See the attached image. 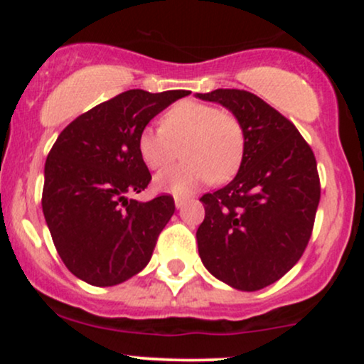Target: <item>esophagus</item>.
<instances>
[{
  "label": "esophagus",
  "mask_w": 364,
  "mask_h": 364,
  "mask_svg": "<svg viewBox=\"0 0 364 364\" xmlns=\"http://www.w3.org/2000/svg\"><path fill=\"white\" fill-rule=\"evenodd\" d=\"M174 205H176V208H183V205H185V200L176 198V200H174Z\"/></svg>",
  "instance_id": "1"
}]
</instances>
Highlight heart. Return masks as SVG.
<instances>
[{"instance_id":"obj_1","label":"heart","mask_w":364,"mask_h":364,"mask_svg":"<svg viewBox=\"0 0 364 364\" xmlns=\"http://www.w3.org/2000/svg\"><path fill=\"white\" fill-rule=\"evenodd\" d=\"M136 149L150 169L166 168L181 149L186 161L159 173L154 183L159 191L186 196L212 178L224 183L235 176L243 162L245 133L231 112L181 101L162 116L161 128L141 129Z\"/></svg>"}]
</instances>
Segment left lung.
<instances>
[{"label": "left lung", "mask_w": 364, "mask_h": 364, "mask_svg": "<svg viewBox=\"0 0 364 364\" xmlns=\"http://www.w3.org/2000/svg\"><path fill=\"white\" fill-rule=\"evenodd\" d=\"M195 97L231 111L245 133L235 179L200 198V260L235 289H263L289 272L310 241L320 202L315 156L294 124L255 94L217 89Z\"/></svg>", "instance_id": "8db88e82"}]
</instances>
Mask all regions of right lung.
<instances>
[{"label":"right lung","mask_w":364,"mask_h":364,"mask_svg":"<svg viewBox=\"0 0 364 364\" xmlns=\"http://www.w3.org/2000/svg\"><path fill=\"white\" fill-rule=\"evenodd\" d=\"M188 94L123 92L78 116L53 145L44 168V219L63 263L80 281L116 286L147 267L174 200L128 196L152 178L136 140L154 116Z\"/></svg>","instance_id":"right-lung-1"}]
</instances>
